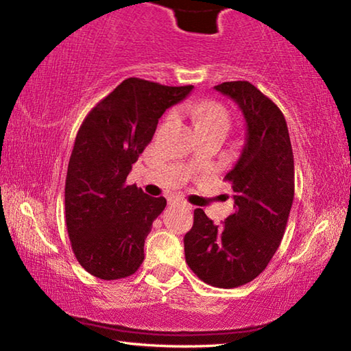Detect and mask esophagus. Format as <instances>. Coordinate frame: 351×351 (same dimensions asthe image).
Masks as SVG:
<instances>
[{
  "label": "esophagus",
  "mask_w": 351,
  "mask_h": 351,
  "mask_svg": "<svg viewBox=\"0 0 351 351\" xmlns=\"http://www.w3.org/2000/svg\"><path fill=\"white\" fill-rule=\"evenodd\" d=\"M169 203L170 204H178V206H181V207H184V209H192V206H189L186 201H182V199H178V198H170L169 199Z\"/></svg>",
  "instance_id": "obj_1"
}]
</instances>
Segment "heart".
<instances>
[{
  "instance_id": "obj_1",
  "label": "heart",
  "mask_w": 351,
  "mask_h": 351,
  "mask_svg": "<svg viewBox=\"0 0 351 351\" xmlns=\"http://www.w3.org/2000/svg\"><path fill=\"white\" fill-rule=\"evenodd\" d=\"M193 114L197 117V125H206V123L213 122L228 123V112L221 105L213 102H201L195 105Z\"/></svg>"
}]
</instances>
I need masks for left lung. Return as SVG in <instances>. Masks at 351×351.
Segmentation results:
<instances>
[{"instance_id":"1","label":"left lung","mask_w":351,"mask_h":351,"mask_svg":"<svg viewBox=\"0 0 351 351\" xmlns=\"http://www.w3.org/2000/svg\"><path fill=\"white\" fill-rule=\"evenodd\" d=\"M215 90L239 105L246 122L240 158L226 175L235 212L217 226L195 209L184 252L201 280L235 288L261 274L280 246L294 199V156L285 116L252 83L224 82Z\"/></svg>"}]
</instances>
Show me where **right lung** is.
Wrapping results in <instances>:
<instances>
[{
	"label": "right lung",
	"mask_w": 351,
	"mask_h": 351,
	"mask_svg": "<svg viewBox=\"0 0 351 351\" xmlns=\"http://www.w3.org/2000/svg\"><path fill=\"white\" fill-rule=\"evenodd\" d=\"M192 90L130 77L80 125L68 164L64 215L75 258L91 276L116 280L144 261L145 239L167 201L125 181L159 117Z\"/></svg>",
	"instance_id": "obj_1"
}]
</instances>
